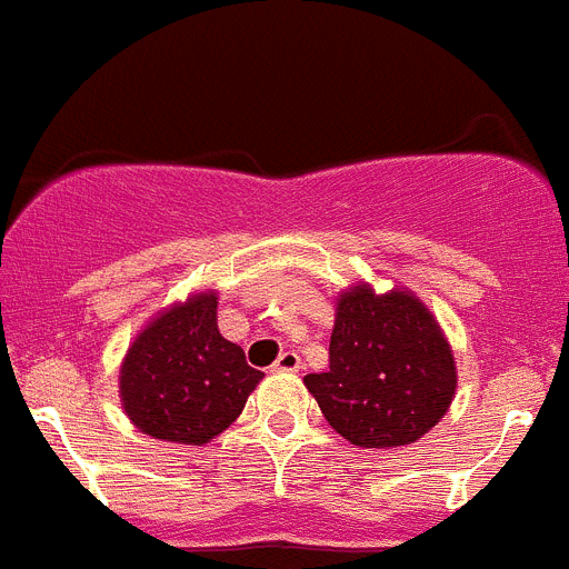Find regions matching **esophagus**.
Instances as JSON below:
<instances>
[{
	"mask_svg": "<svg viewBox=\"0 0 569 569\" xmlns=\"http://www.w3.org/2000/svg\"><path fill=\"white\" fill-rule=\"evenodd\" d=\"M301 369V358L296 356V352H281L279 358H276V363L270 367V372H299Z\"/></svg>",
	"mask_w": 569,
	"mask_h": 569,
	"instance_id": "obj_1",
	"label": "esophagus"
}]
</instances>
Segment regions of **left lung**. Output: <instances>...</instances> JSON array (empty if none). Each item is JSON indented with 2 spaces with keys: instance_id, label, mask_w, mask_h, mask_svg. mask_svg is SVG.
Returning <instances> with one entry per match:
<instances>
[{
  "instance_id": "8db88e82",
  "label": "left lung",
  "mask_w": 569,
  "mask_h": 569,
  "mask_svg": "<svg viewBox=\"0 0 569 569\" xmlns=\"http://www.w3.org/2000/svg\"><path fill=\"white\" fill-rule=\"evenodd\" d=\"M305 387L352 446H411L451 409L457 361L420 296L356 281L336 299L330 369L307 375Z\"/></svg>"
}]
</instances>
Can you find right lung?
Here are the masks:
<instances>
[{"label":"right lung","mask_w":569,"mask_h":569,"mask_svg":"<svg viewBox=\"0 0 569 569\" xmlns=\"http://www.w3.org/2000/svg\"><path fill=\"white\" fill-rule=\"evenodd\" d=\"M262 378L217 327V290H200L163 307L134 336L118 372V395L143 435L206 446L242 415Z\"/></svg>","instance_id":"right-lung-1"}]
</instances>
